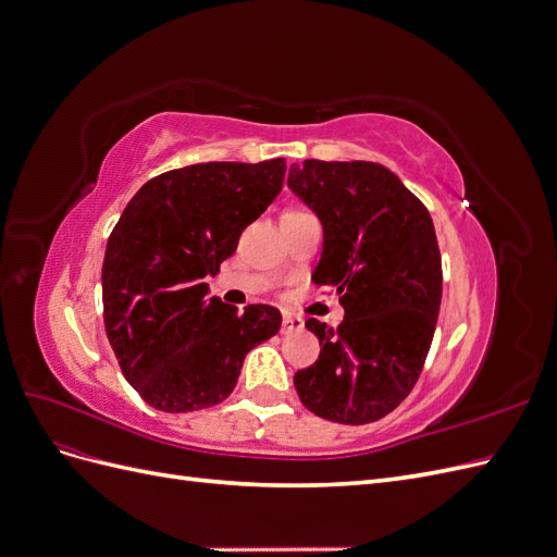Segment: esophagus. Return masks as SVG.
I'll return each mask as SVG.
<instances>
[{"mask_svg":"<svg viewBox=\"0 0 557 557\" xmlns=\"http://www.w3.org/2000/svg\"><path fill=\"white\" fill-rule=\"evenodd\" d=\"M301 330H305V320H301L299 315H293V313H283V325H281L283 334H293V332H301Z\"/></svg>","mask_w":557,"mask_h":557,"instance_id":"34e87169","label":"esophagus"}]
</instances>
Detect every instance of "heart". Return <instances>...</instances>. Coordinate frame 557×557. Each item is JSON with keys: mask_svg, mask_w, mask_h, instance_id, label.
<instances>
[{"mask_svg": "<svg viewBox=\"0 0 557 557\" xmlns=\"http://www.w3.org/2000/svg\"><path fill=\"white\" fill-rule=\"evenodd\" d=\"M307 211H299V209H293V211H288L285 215H305Z\"/></svg>", "mask_w": 557, "mask_h": 557, "instance_id": "b5f03b06", "label": "heart"}]
</instances>
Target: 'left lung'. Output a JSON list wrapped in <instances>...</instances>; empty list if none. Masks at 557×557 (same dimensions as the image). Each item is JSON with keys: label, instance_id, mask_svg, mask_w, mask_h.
<instances>
[{"label": "left lung", "instance_id": "1", "mask_svg": "<svg viewBox=\"0 0 557 557\" xmlns=\"http://www.w3.org/2000/svg\"><path fill=\"white\" fill-rule=\"evenodd\" d=\"M288 188L323 225L311 281L339 295L344 320H307L318 360L299 369L301 404L344 425L397 409L423 372L442 305V256L430 211L376 162L305 160Z\"/></svg>", "mask_w": 557, "mask_h": 557}]
</instances>
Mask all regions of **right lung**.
Listing matches in <instances>:
<instances>
[{
  "label": "right lung",
  "mask_w": 557,
  "mask_h": 557,
  "mask_svg": "<svg viewBox=\"0 0 557 557\" xmlns=\"http://www.w3.org/2000/svg\"><path fill=\"white\" fill-rule=\"evenodd\" d=\"M285 160L201 162L144 183L115 223L102 267L104 327L127 383L166 413L221 404L246 352L278 332L281 311L244 313L207 297L242 232L283 188Z\"/></svg>",
  "instance_id": "1"
}]
</instances>
